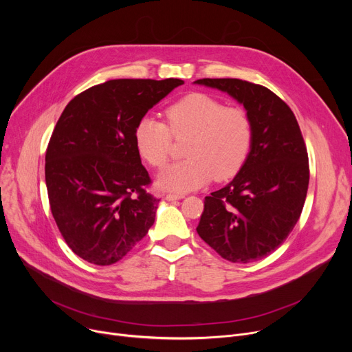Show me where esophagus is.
<instances>
[{"label": "esophagus", "mask_w": 352, "mask_h": 352, "mask_svg": "<svg viewBox=\"0 0 352 352\" xmlns=\"http://www.w3.org/2000/svg\"><path fill=\"white\" fill-rule=\"evenodd\" d=\"M184 198V194H166L165 199L166 201H175V199H181Z\"/></svg>", "instance_id": "1"}]
</instances>
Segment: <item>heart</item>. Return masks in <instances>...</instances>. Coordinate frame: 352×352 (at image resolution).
<instances>
[{"label":"heart","mask_w":352,"mask_h":352,"mask_svg":"<svg viewBox=\"0 0 352 352\" xmlns=\"http://www.w3.org/2000/svg\"><path fill=\"white\" fill-rule=\"evenodd\" d=\"M166 125L145 117L134 129L140 155L155 168L170 158L173 137L186 138L187 160L165 168L157 178L162 190L187 192L234 177L243 168L252 145V125L241 108L226 107L206 94L194 92L165 109Z\"/></svg>","instance_id":"1"}]
</instances>
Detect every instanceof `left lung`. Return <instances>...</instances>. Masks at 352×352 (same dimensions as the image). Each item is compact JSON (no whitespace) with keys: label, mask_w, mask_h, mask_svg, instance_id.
<instances>
[{"label":"left lung","mask_w":352,"mask_h":352,"mask_svg":"<svg viewBox=\"0 0 352 352\" xmlns=\"http://www.w3.org/2000/svg\"><path fill=\"white\" fill-rule=\"evenodd\" d=\"M195 84L227 92L243 104L252 125V145L234 179L210 197L198 235L231 263H252L278 248L302 212L309 165L291 108L268 88L236 78Z\"/></svg>","instance_id":"8db88e82"}]
</instances>
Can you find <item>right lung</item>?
I'll return each mask as SVG.
<instances>
[{"instance_id":"add662e5","label":"right lung","mask_w":352,"mask_h":352,"mask_svg":"<svg viewBox=\"0 0 352 352\" xmlns=\"http://www.w3.org/2000/svg\"><path fill=\"white\" fill-rule=\"evenodd\" d=\"M178 78L111 80L74 97L55 125L45 153L52 217L82 260L111 265L154 224L158 201L134 140L140 120Z\"/></svg>"}]
</instances>
